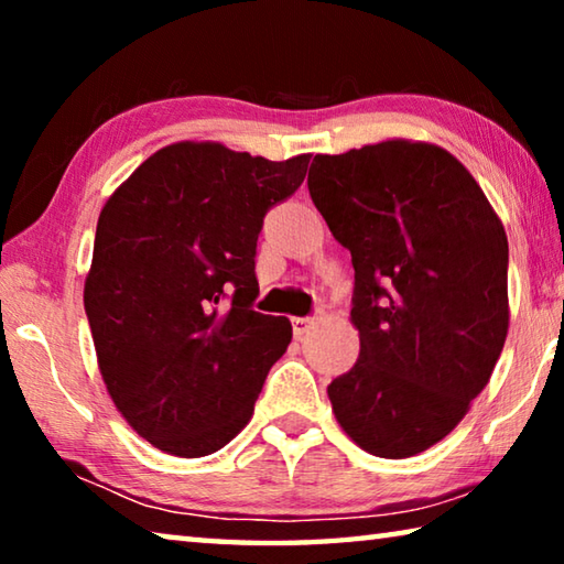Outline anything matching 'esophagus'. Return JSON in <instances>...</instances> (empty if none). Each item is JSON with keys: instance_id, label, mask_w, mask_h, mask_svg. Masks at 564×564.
<instances>
[{"instance_id": "obj_1", "label": "esophagus", "mask_w": 564, "mask_h": 564, "mask_svg": "<svg viewBox=\"0 0 564 564\" xmlns=\"http://www.w3.org/2000/svg\"><path fill=\"white\" fill-rule=\"evenodd\" d=\"M313 321H316V318H313V316H305V318H291L293 336H295V338H301L303 333L313 326Z\"/></svg>"}]
</instances>
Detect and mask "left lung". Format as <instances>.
Listing matches in <instances>:
<instances>
[{
	"mask_svg": "<svg viewBox=\"0 0 564 564\" xmlns=\"http://www.w3.org/2000/svg\"><path fill=\"white\" fill-rule=\"evenodd\" d=\"M308 191L356 285L360 356L328 386L362 451L410 457L460 423L508 336V236L460 161L383 141L313 159Z\"/></svg>",
	"mask_w": 564,
	"mask_h": 564,
	"instance_id": "obj_1",
	"label": "left lung"
}]
</instances>
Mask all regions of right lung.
Segmentation results:
<instances>
[{
  "label": "right lung",
  "mask_w": 564,
  "mask_h": 564,
  "mask_svg": "<svg viewBox=\"0 0 564 564\" xmlns=\"http://www.w3.org/2000/svg\"><path fill=\"white\" fill-rule=\"evenodd\" d=\"M308 161L184 141L101 208L84 308L111 400L159 451H221L289 348V318L253 311L256 241Z\"/></svg>",
  "instance_id": "right-lung-1"
}]
</instances>
